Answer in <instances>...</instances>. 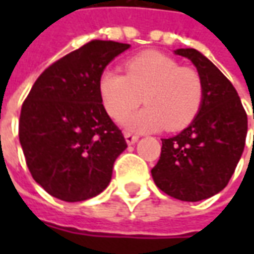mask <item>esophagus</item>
<instances>
[{"mask_svg":"<svg viewBox=\"0 0 254 254\" xmlns=\"http://www.w3.org/2000/svg\"><path fill=\"white\" fill-rule=\"evenodd\" d=\"M124 137H126V141H127V144H135V142L138 141V135H135V134H132V132H128L126 131L124 132Z\"/></svg>","mask_w":254,"mask_h":254,"instance_id":"esophagus-1","label":"esophagus"}]
</instances>
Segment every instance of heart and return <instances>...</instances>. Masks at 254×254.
<instances>
[{
    "label": "heart",
    "instance_id": "heart-1",
    "mask_svg": "<svg viewBox=\"0 0 254 254\" xmlns=\"http://www.w3.org/2000/svg\"><path fill=\"white\" fill-rule=\"evenodd\" d=\"M126 74L104 69L99 77L103 106L114 120H123L144 100L147 107L126 120L134 131H177L199 113L203 83L199 73L181 66L160 52H142L130 58Z\"/></svg>",
    "mask_w": 254,
    "mask_h": 254
}]
</instances>
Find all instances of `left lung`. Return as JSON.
Masks as SVG:
<instances>
[{
  "label": "left lung",
  "mask_w": 254,
  "mask_h": 254,
  "mask_svg": "<svg viewBox=\"0 0 254 254\" xmlns=\"http://www.w3.org/2000/svg\"><path fill=\"white\" fill-rule=\"evenodd\" d=\"M175 55L195 64L203 102L185 130L162 138L161 157L151 175L167 195L198 202L216 195L232 178L246 142L248 114L233 84L206 56L192 48L177 49Z\"/></svg>",
  "instance_id": "1"
}]
</instances>
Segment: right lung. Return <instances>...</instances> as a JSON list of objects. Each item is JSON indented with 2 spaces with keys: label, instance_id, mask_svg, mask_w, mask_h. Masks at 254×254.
Returning a JSON list of instances; mask_svg holds the SVG:
<instances>
[{
  "label": "right lung",
  "instance_id": "obj_1",
  "mask_svg": "<svg viewBox=\"0 0 254 254\" xmlns=\"http://www.w3.org/2000/svg\"><path fill=\"white\" fill-rule=\"evenodd\" d=\"M128 44L90 41L36 79L19 117V142L29 172L49 195L80 202L110 184L127 148L99 93V77Z\"/></svg>",
  "mask_w": 254,
  "mask_h": 254
}]
</instances>
